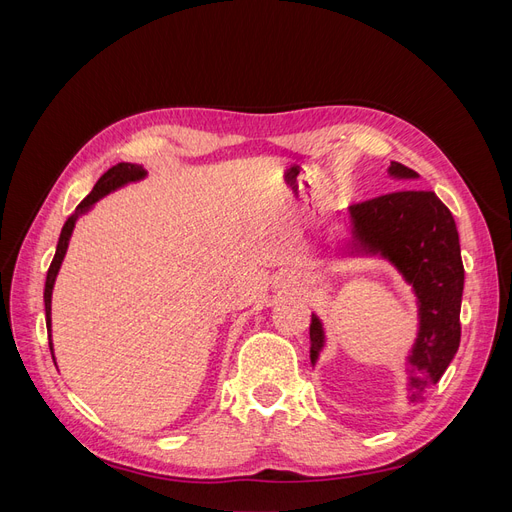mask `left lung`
I'll list each match as a JSON object with an SVG mask.
<instances>
[{
    "instance_id": "1",
    "label": "left lung",
    "mask_w": 512,
    "mask_h": 512,
    "mask_svg": "<svg viewBox=\"0 0 512 512\" xmlns=\"http://www.w3.org/2000/svg\"><path fill=\"white\" fill-rule=\"evenodd\" d=\"M389 173L399 179L418 177L399 162H391ZM350 220L354 250L389 258L416 292L421 329L408 359V391L410 401H423L451 365L461 339L463 262L453 215L433 192L397 190L354 203ZM322 346V324L312 314V363H316Z\"/></svg>"
}]
</instances>
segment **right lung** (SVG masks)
Segmentation results:
<instances>
[{
  "label": "right lung",
  "mask_w": 512,
  "mask_h": 512,
  "mask_svg": "<svg viewBox=\"0 0 512 512\" xmlns=\"http://www.w3.org/2000/svg\"><path fill=\"white\" fill-rule=\"evenodd\" d=\"M147 173L143 170V166L138 164H128V162H121L113 168H108L106 173L98 179V183L94 185V190H91L83 200L81 205L76 207V211L70 215V218L66 220L64 228H61V235H59V243H57V252H55V258L51 262L49 267V273H46V284H44V312H46V329L51 331V294H53V284H55V277H57V271L61 267V260H64L66 256V250H68V241H70V235H72V228L76 224V220H79V215H83L85 211L91 209V205L98 203V200L102 196H106L108 192H113L117 188H121V185H126L130 181H138L143 179ZM51 352H53V346H51Z\"/></svg>",
  "instance_id": "right-lung-1"
}]
</instances>
